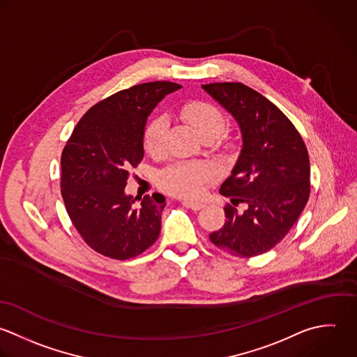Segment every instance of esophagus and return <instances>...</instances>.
<instances>
[{"instance_id": "34e87169", "label": "esophagus", "mask_w": 357, "mask_h": 357, "mask_svg": "<svg viewBox=\"0 0 357 357\" xmlns=\"http://www.w3.org/2000/svg\"><path fill=\"white\" fill-rule=\"evenodd\" d=\"M183 204L189 208H192L193 211H197V210H202L203 207H206V204L203 202H193V200H185Z\"/></svg>"}]
</instances>
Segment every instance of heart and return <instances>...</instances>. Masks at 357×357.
Returning a JSON list of instances; mask_svg holds the SVG:
<instances>
[{
  "mask_svg": "<svg viewBox=\"0 0 357 357\" xmlns=\"http://www.w3.org/2000/svg\"><path fill=\"white\" fill-rule=\"evenodd\" d=\"M181 115L203 140L218 139L227 128V118L224 112L215 104L208 101H189L182 107ZM165 135L167 121L164 118H155L147 125L144 133V149L150 155L162 154ZM208 174V169L202 165L178 164L160 174V185L175 196L196 197L202 193Z\"/></svg>",
  "mask_w": 357,
  "mask_h": 357,
  "instance_id": "heart-1",
  "label": "heart"
}]
</instances>
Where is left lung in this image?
Instances as JSON below:
<instances>
[{
	"label": "left lung",
	"instance_id": "1",
	"mask_svg": "<svg viewBox=\"0 0 357 357\" xmlns=\"http://www.w3.org/2000/svg\"><path fill=\"white\" fill-rule=\"evenodd\" d=\"M202 87L242 133L241 154L220 188L234 206H225L227 221L210 241L236 257L263 255L287 236L309 200L307 149L287 115L256 90L229 82Z\"/></svg>",
	"mask_w": 357,
	"mask_h": 357
}]
</instances>
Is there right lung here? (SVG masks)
<instances>
[{
	"instance_id": "add662e5",
	"label": "right lung",
	"mask_w": 357,
	"mask_h": 357,
	"mask_svg": "<svg viewBox=\"0 0 357 357\" xmlns=\"http://www.w3.org/2000/svg\"><path fill=\"white\" fill-rule=\"evenodd\" d=\"M181 87L150 82L121 90L93 105L66 142L61 155L65 208L83 241L102 256L136 257L160 235L165 197L147 195L136 206L125 186L130 168L143 160L149 115Z\"/></svg>"
}]
</instances>
